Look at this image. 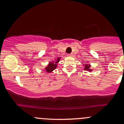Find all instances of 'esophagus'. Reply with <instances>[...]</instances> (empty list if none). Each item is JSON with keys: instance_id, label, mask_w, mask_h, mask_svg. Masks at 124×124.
I'll return each instance as SVG.
<instances>
[{"instance_id": "esophagus-1", "label": "esophagus", "mask_w": 124, "mask_h": 124, "mask_svg": "<svg viewBox=\"0 0 124 124\" xmlns=\"http://www.w3.org/2000/svg\"><path fill=\"white\" fill-rule=\"evenodd\" d=\"M72 54H67V56H68V57H71V56H72Z\"/></svg>"}]
</instances>
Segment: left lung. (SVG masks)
Listing matches in <instances>:
<instances>
[{"instance_id":"1","label":"left lung","mask_w":124,"mask_h":124,"mask_svg":"<svg viewBox=\"0 0 124 124\" xmlns=\"http://www.w3.org/2000/svg\"><path fill=\"white\" fill-rule=\"evenodd\" d=\"M90 66H91L89 65V64H85L84 70H87V71H92V70L90 69Z\"/></svg>"}]
</instances>
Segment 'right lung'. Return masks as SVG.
Instances as JSON below:
<instances>
[{
	"instance_id": "obj_1",
	"label": "right lung",
	"mask_w": 124,
	"mask_h": 124,
	"mask_svg": "<svg viewBox=\"0 0 124 124\" xmlns=\"http://www.w3.org/2000/svg\"><path fill=\"white\" fill-rule=\"evenodd\" d=\"M61 58H58L57 59H56V61L54 62H50L49 64H48L47 66L45 69H46V71L48 73H51L52 72L53 70L55 69L57 67V63H58L59 61H60Z\"/></svg>"
}]
</instances>
